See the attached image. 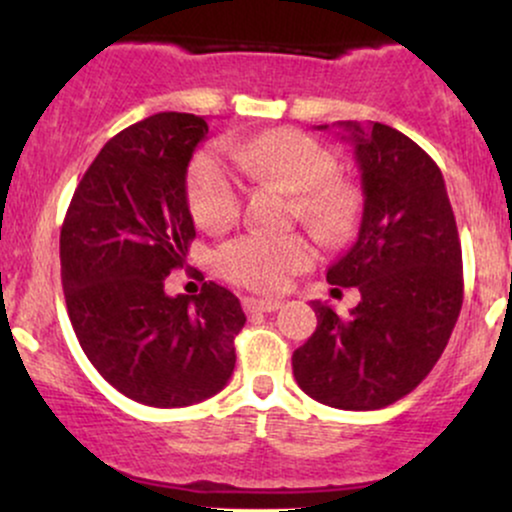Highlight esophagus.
<instances>
[{
	"mask_svg": "<svg viewBox=\"0 0 512 512\" xmlns=\"http://www.w3.org/2000/svg\"><path fill=\"white\" fill-rule=\"evenodd\" d=\"M243 308L248 313H274V310L281 308V301H274V298H245Z\"/></svg>",
	"mask_w": 512,
	"mask_h": 512,
	"instance_id": "obj_1",
	"label": "esophagus"
}]
</instances>
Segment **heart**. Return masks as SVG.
<instances>
[{"label": "heart", "mask_w": 512, "mask_h": 512, "mask_svg": "<svg viewBox=\"0 0 512 512\" xmlns=\"http://www.w3.org/2000/svg\"><path fill=\"white\" fill-rule=\"evenodd\" d=\"M240 170L260 182H281L296 190V216L325 238L351 226L356 195L344 180L330 178L334 154L301 129H274L260 137L231 139L228 154L207 146L187 170V202L199 226L223 231L243 207ZM315 260L313 240L303 233H243L223 243L216 267L233 284L262 293H279Z\"/></svg>", "instance_id": "obj_1"}]
</instances>
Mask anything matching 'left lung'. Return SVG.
Here are the masks:
<instances>
[{
	"label": "left lung",
	"mask_w": 512,
	"mask_h": 512,
	"mask_svg": "<svg viewBox=\"0 0 512 512\" xmlns=\"http://www.w3.org/2000/svg\"><path fill=\"white\" fill-rule=\"evenodd\" d=\"M344 129L366 199L356 243L327 281L356 286L361 303L339 317L315 301L317 327L291 363L305 395L370 411L409 395L448 346L464 296L462 248L436 161L380 122Z\"/></svg>",
	"instance_id": "1"
}]
</instances>
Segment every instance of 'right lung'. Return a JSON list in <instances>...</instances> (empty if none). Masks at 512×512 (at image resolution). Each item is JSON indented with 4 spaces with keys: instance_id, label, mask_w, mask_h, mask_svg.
I'll use <instances>...</instances> for the list:
<instances>
[{
    "instance_id": "obj_1",
    "label": "right lung",
    "mask_w": 512,
    "mask_h": 512,
    "mask_svg": "<svg viewBox=\"0 0 512 512\" xmlns=\"http://www.w3.org/2000/svg\"><path fill=\"white\" fill-rule=\"evenodd\" d=\"M204 117L158 113L122 129L76 185L60 233L64 301L81 349L117 392L146 407H190L223 390L236 368L245 313L204 281L170 298L195 223L187 163L207 137Z\"/></svg>"
}]
</instances>
